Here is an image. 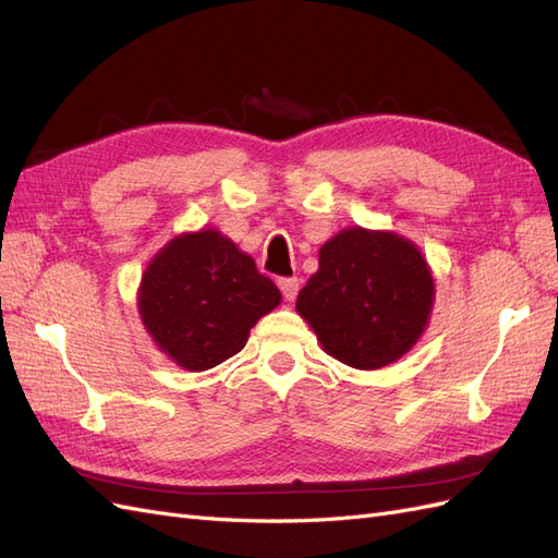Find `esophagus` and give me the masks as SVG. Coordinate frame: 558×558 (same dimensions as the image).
I'll use <instances>...</instances> for the list:
<instances>
[{
	"label": "esophagus",
	"instance_id": "obj_1",
	"mask_svg": "<svg viewBox=\"0 0 558 558\" xmlns=\"http://www.w3.org/2000/svg\"><path fill=\"white\" fill-rule=\"evenodd\" d=\"M279 289H281V293H283L286 300L293 302L295 295H298V291H300V281H298L295 277H293V279H279Z\"/></svg>",
	"mask_w": 558,
	"mask_h": 558
}]
</instances>
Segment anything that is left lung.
Segmentation results:
<instances>
[{"label": "left lung", "instance_id": "8db88e82", "mask_svg": "<svg viewBox=\"0 0 558 558\" xmlns=\"http://www.w3.org/2000/svg\"><path fill=\"white\" fill-rule=\"evenodd\" d=\"M435 279L414 242L353 226L318 248V269L295 310L328 356L356 369L400 361L424 335Z\"/></svg>", "mask_w": 558, "mask_h": 558}]
</instances>
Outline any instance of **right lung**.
Listing matches in <instances>:
<instances>
[{
	"label": "right lung",
	"instance_id": "add662e5",
	"mask_svg": "<svg viewBox=\"0 0 558 558\" xmlns=\"http://www.w3.org/2000/svg\"><path fill=\"white\" fill-rule=\"evenodd\" d=\"M279 302L275 281L214 228L181 232L167 242L146 265L137 291L150 340L191 373L240 353L251 328Z\"/></svg>",
	"mask_w": 558,
	"mask_h": 558
}]
</instances>
